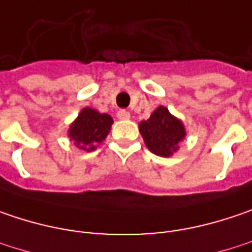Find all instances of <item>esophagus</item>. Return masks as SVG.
Here are the masks:
<instances>
[{"label":"esophagus","mask_w":252,"mask_h":252,"mask_svg":"<svg viewBox=\"0 0 252 252\" xmlns=\"http://www.w3.org/2000/svg\"><path fill=\"white\" fill-rule=\"evenodd\" d=\"M117 118L118 120H129V112L126 111V110H120L117 112Z\"/></svg>","instance_id":"esophagus-1"}]
</instances>
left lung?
Instances as JSON below:
<instances>
[{
	"instance_id": "left-lung-1",
	"label": "left lung",
	"mask_w": 252,
	"mask_h": 252,
	"mask_svg": "<svg viewBox=\"0 0 252 252\" xmlns=\"http://www.w3.org/2000/svg\"><path fill=\"white\" fill-rule=\"evenodd\" d=\"M140 132L148 150L159 157H170L178 150L185 137L183 123L172 117L165 107H158L147 121L140 124Z\"/></svg>"
}]
</instances>
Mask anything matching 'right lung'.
Listing matches in <instances>:
<instances>
[{
  "mask_svg": "<svg viewBox=\"0 0 252 252\" xmlns=\"http://www.w3.org/2000/svg\"><path fill=\"white\" fill-rule=\"evenodd\" d=\"M112 118L108 114H99L93 108H84L78 118L69 128V138L80 150H95L108 135L111 129Z\"/></svg>",
  "mask_w": 252,
  "mask_h": 252,
  "instance_id": "right-lung-1",
  "label": "right lung"
}]
</instances>
